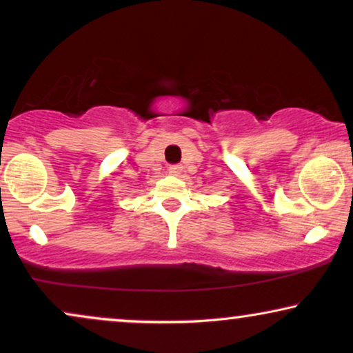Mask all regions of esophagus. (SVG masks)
<instances>
[{
	"instance_id": "1",
	"label": "esophagus",
	"mask_w": 353,
	"mask_h": 353,
	"mask_svg": "<svg viewBox=\"0 0 353 353\" xmlns=\"http://www.w3.org/2000/svg\"><path fill=\"white\" fill-rule=\"evenodd\" d=\"M181 170H183L181 165H170V167H168V173H170V175H180Z\"/></svg>"
}]
</instances>
